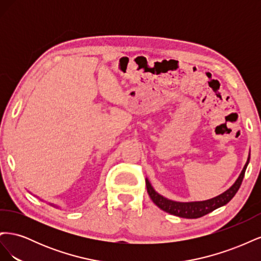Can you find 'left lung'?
I'll return each mask as SVG.
<instances>
[{
    "instance_id": "left-lung-1",
    "label": "left lung",
    "mask_w": 261,
    "mask_h": 261,
    "mask_svg": "<svg viewBox=\"0 0 261 261\" xmlns=\"http://www.w3.org/2000/svg\"><path fill=\"white\" fill-rule=\"evenodd\" d=\"M248 162H249V156H248L247 162H246V164H245V167L240 174L239 178L236 179L235 183L230 188H228L226 192H224L223 194H221V195L215 197V198L209 199V200L193 201V202H177V201L167 199L154 191L151 184L149 183L148 179H146L147 192L150 196V198H151V200L156 204V206L159 207L161 210L170 213V215L176 216L179 218H186V219L200 218V217L208 215V213L212 212L213 210L224 206V204H226L233 198L235 194L238 193V191L241 187V184L243 181L245 171H246Z\"/></svg>"
}]
</instances>
